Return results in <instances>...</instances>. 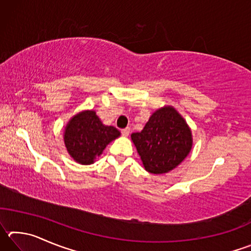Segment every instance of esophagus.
Returning <instances> with one entry per match:
<instances>
[{
	"instance_id": "34e87169",
	"label": "esophagus",
	"mask_w": 251,
	"mask_h": 251,
	"mask_svg": "<svg viewBox=\"0 0 251 251\" xmlns=\"http://www.w3.org/2000/svg\"><path fill=\"white\" fill-rule=\"evenodd\" d=\"M129 131H130L129 127H126V128L122 129V135H123V136H125V137H127V136L129 135Z\"/></svg>"
}]
</instances>
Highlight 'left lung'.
I'll return each instance as SVG.
<instances>
[{
	"label": "left lung",
	"mask_w": 251,
	"mask_h": 251,
	"mask_svg": "<svg viewBox=\"0 0 251 251\" xmlns=\"http://www.w3.org/2000/svg\"><path fill=\"white\" fill-rule=\"evenodd\" d=\"M131 141L148 173L165 174L176 168L193 147L192 130L173 106H164L150 117Z\"/></svg>",
	"instance_id": "left-lung-1"
}]
</instances>
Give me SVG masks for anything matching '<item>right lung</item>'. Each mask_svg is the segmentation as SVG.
Instances as JSON below:
<instances>
[{
    "instance_id": "right-lung-1",
    "label": "right lung",
    "mask_w": 251,
    "mask_h": 251,
    "mask_svg": "<svg viewBox=\"0 0 251 251\" xmlns=\"http://www.w3.org/2000/svg\"><path fill=\"white\" fill-rule=\"evenodd\" d=\"M120 130L106 126L95 110L76 114L67 123L64 131L65 147L72 158L78 164L91 165L101 155L108 144L120 137Z\"/></svg>"
}]
</instances>
